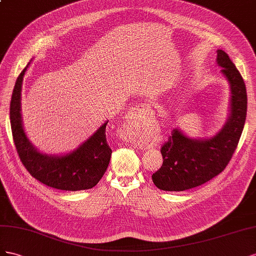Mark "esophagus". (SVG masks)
<instances>
[{
  "label": "esophagus",
  "instance_id": "esophagus-1",
  "mask_svg": "<svg viewBox=\"0 0 256 256\" xmlns=\"http://www.w3.org/2000/svg\"><path fill=\"white\" fill-rule=\"evenodd\" d=\"M152 114V108L149 103H142L138 104L136 107L132 108V110H130L128 114L126 116V120L130 121L133 119H138L140 116H149ZM134 146H136L134 144Z\"/></svg>",
  "mask_w": 256,
  "mask_h": 256
}]
</instances>
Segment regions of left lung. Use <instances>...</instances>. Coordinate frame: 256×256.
<instances>
[{
	"mask_svg": "<svg viewBox=\"0 0 256 256\" xmlns=\"http://www.w3.org/2000/svg\"><path fill=\"white\" fill-rule=\"evenodd\" d=\"M216 52V62L230 88L228 119L214 136L204 140L172 130L160 148L163 164L152 174L153 184L163 191L180 192L206 184L225 170L238 146L246 116V84L228 54Z\"/></svg>",
	"mask_w": 256,
	"mask_h": 256,
	"instance_id": "8db88e82",
	"label": "left lung"
}]
</instances>
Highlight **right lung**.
<instances>
[{"label": "right lung", "instance_id": "right-lung-1", "mask_svg": "<svg viewBox=\"0 0 256 256\" xmlns=\"http://www.w3.org/2000/svg\"><path fill=\"white\" fill-rule=\"evenodd\" d=\"M28 65L17 78L10 108L12 138L21 162L32 177L50 188L63 191L92 188L104 176L112 156L105 134L108 121L68 154L48 156L40 152L26 137L21 118V90Z\"/></svg>", "mask_w": 256, "mask_h": 256}]
</instances>
